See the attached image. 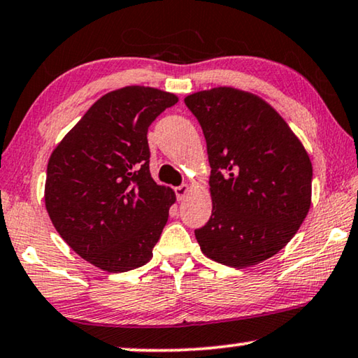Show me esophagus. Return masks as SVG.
Returning <instances> with one entry per match:
<instances>
[{
    "mask_svg": "<svg viewBox=\"0 0 358 358\" xmlns=\"http://www.w3.org/2000/svg\"><path fill=\"white\" fill-rule=\"evenodd\" d=\"M175 194H177L178 201H183L186 196L189 194V186L188 185H180L175 188Z\"/></svg>",
    "mask_w": 358,
    "mask_h": 358,
    "instance_id": "obj_1",
    "label": "esophagus"
}]
</instances>
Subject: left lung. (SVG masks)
I'll return each instance as SVG.
<instances>
[{
    "instance_id": "8db88e82",
    "label": "left lung",
    "mask_w": 358,
    "mask_h": 358,
    "mask_svg": "<svg viewBox=\"0 0 358 358\" xmlns=\"http://www.w3.org/2000/svg\"><path fill=\"white\" fill-rule=\"evenodd\" d=\"M185 104L199 122L210 164L212 215L196 230L207 257L246 268L273 257L306 220L312 162L268 103L230 87L197 92Z\"/></svg>"
}]
</instances>
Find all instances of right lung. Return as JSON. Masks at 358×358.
Instances as JSON below:
<instances>
[{"label":"right lung","instance_id":"1","mask_svg":"<svg viewBox=\"0 0 358 358\" xmlns=\"http://www.w3.org/2000/svg\"><path fill=\"white\" fill-rule=\"evenodd\" d=\"M177 103L173 93L151 87L115 90L51 154L48 215L64 241L101 270L122 273L152 257L177 197L149 172L148 128Z\"/></svg>","mask_w":358,"mask_h":358}]
</instances>
